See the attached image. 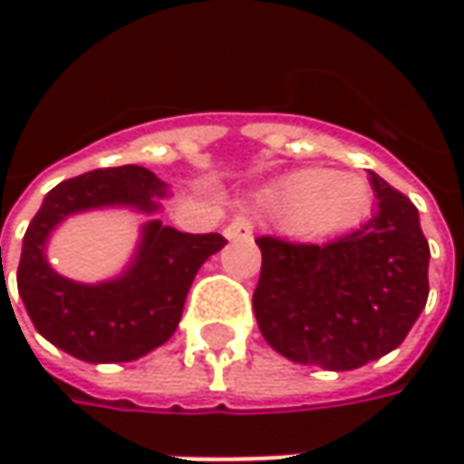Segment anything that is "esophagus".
<instances>
[{"label":"esophagus","instance_id":"1","mask_svg":"<svg viewBox=\"0 0 464 464\" xmlns=\"http://www.w3.org/2000/svg\"><path fill=\"white\" fill-rule=\"evenodd\" d=\"M224 237L227 240H250L253 237V222L245 219V217L232 219V222L224 227Z\"/></svg>","mask_w":464,"mask_h":464}]
</instances>
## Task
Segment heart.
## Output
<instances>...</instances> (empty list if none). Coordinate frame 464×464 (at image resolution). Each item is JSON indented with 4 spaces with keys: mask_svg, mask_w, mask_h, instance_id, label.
Listing matches in <instances>:
<instances>
[{
    "mask_svg": "<svg viewBox=\"0 0 464 464\" xmlns=\"http://www.w3.org/2000/svg\"><path fill=\"white\" fill-rule=\"evenodd\" d=\"M258 201L289 229L304 237H325L362 222L372 204V188L359 172L299 168L258 190Z\"/></svg>",
    "mask_w": 464,
    "mask_h": 464,
    "instance_id": "1",
    "label": "heart"
}]
</instances>
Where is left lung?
Listing matches in <instances>:
<instances>
[{
  "mask_svg": "<svg viewBox=\"0 0 464 464\" xmlns=\"http://www.w3.org/2000/svg\"><path fill=\"white\" fill-rule=\"evenodd\" d=\"M374 217L341 240L296 245L258 237L253 292L268 346L296 364L348 372L405 341L429 299V242L408 196L369 172Z\"/></svg>",
  "mask_w": 464,
  "mask_h": 464,
  "instance_id": "1",
  "label": "left lung"
}]
</instances>
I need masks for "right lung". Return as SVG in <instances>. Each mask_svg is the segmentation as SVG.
Here are the masks:
<instances>
[{"mask_svg": "<svg viewBox=\"0 0 464 464\" xmlns=\"http://www.w3.org/2000/svg\"><path fill=\"white\" fill-rule=\"evenodd\" d=\"M165 196L168 183L139 165L92 169L48 190L17 266V292L45 341L90 364L134 362L169 341L198 268L227 245L222 235H188L150 219L123 274L100 284L62 276L45 258L48 237L66 217L111 206L157 214Z\"/></svg>", "mask_w": 464, "mask_h": 464, "instance_id": "add662e5", "label": "right lung"}]
</instances>
